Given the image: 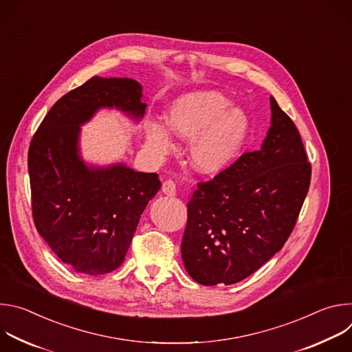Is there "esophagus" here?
I'll return each mask as SVG.
<instances>
[{"label": "esophagus", "instance_id": "1", "mask_svg": "<svg viewBox=\"0 0 352 352\" xmlns=\"http://www.w3.org/2000/svg\"><path fill=\"white\" fill-rule=\"evenodd\" d=\"M162 190H163V193L167 195V196H175V193H177V185H175L174 181L167 179V181L163 182Z\"/></svg>", "mask_w": 352, "mask_h": 352}]
</instances>
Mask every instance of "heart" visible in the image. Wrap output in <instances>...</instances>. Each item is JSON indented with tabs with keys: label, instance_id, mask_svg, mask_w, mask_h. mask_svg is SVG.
Segmentation results:
<instances>
[{
	"label": "heart",
	"instance_id": "1",
	"mask_svg": "<svg viewBox=\"0 0 352 352\" xmlns=\"http://www.w3.org/2000/svg\"><path fill=\"white\" fill-rule=\"evenodd\" d=\"M219 91L186 93L168 106L164 126L144 125L146 147L155 157L168 155L173 142L168 133L189 140L188 162L200 174L214 175L227 170L239 156L249 133V118Z\"/></svg>",
	"mask_w": 352,
	"mask_h": 352
}]
</instances>
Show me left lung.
Here are the masks:
<instances>
[{"instance_id": "1", "label": "left lung", "mask_w": 352, "mask_h": 352, "mask_svg": "<svg viewBox=\"0 0 352 352\" xmlns=\"http://www.w3.org/2000/svg\"><path fill=\"white\" fill-rule=\"evenodd\" d=\"M272 125L259 150L243 153L188 202L181 252L202 285L235 284L263 266L291 235L312 167L299 131L270 97Z\"/></svg>"}]
</instances>
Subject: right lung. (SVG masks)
Returning a JSON list of instances; mask_svg holds the SVG:
<instances>
[{
	"label": "right lung",
	"mask_w": 352,
	"mask_h": 352,
	"mask_svg": "<svg viewBox=\"0 0 352 352\" xmlns=\"http://www.w3.org/2000/svg\"><path fill=\"white\" fill-rule=\"evenodd\" d=\"M142 85L129 78L93 76L50 109L29 146L32 213L38 234L76 273L120 267L139 219L160 189L156 173L124 164L87 167L79 156L80 125L103 107L142 118Z\"/></svg>",
	"instance_id": "add662e5"
}]
</instances>
